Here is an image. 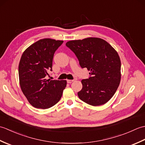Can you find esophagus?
I'll return each instance as SVG.
<instances>
[{"instance_id":"obj_1","label":"esophagus","mask_w":145,"mask_h":145,"mask_svg":"<svg viewBox=\"0 0 145 145\" xmlns=\"http://www.w3.org/2000/svg\"><path fill=\"white\" fill-rule=\"evenodd\" d=\"M73 82V80H67V83H69V84H71V83H72Z\"/></svg>"}]
</instances>
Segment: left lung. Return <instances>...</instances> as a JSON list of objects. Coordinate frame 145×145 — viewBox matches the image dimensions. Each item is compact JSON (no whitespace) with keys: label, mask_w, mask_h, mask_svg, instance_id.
I'll return each mask as SVG.
<instances>
[{"label":"left lung","mask_w":145,"mask_h":145,"mask_svg":"<svg viewBox=\"0 0 145 145\" xmlns=\"http://www.w3.org/2000/svg\"><path fill=\"white\" fill-rule=\"evenodd\" d=\"M66 45L74 52L81 67L90 71V77L82 80L80 99L95 106L108 102L121 80V61L115 49L97 37L70 40Z\"/></svg>","instance_id":"obj_1"}]
</instances>
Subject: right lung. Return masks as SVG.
<instances>
[{
    "mask_svg": "<svg viewBox=\"0 0 145 145\" xmlns=\"http://www.w3.org/2000/svg\"><path fill=\"white\" fill-rule=\"evenodd\" d=\"M63 40L43 39L24 52L18 65L21 90L30 104L47 109L57 103L67 86L66 80L46 79L52 71L54 55Z\"/></svg>",
    "mask_w": 145,
    "mask_h": 145,
    "instance_id": "1",
    "label": "right lung"
}]
</instances>
